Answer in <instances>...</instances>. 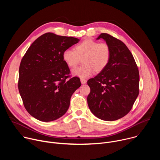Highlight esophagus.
Instances as JSON below:
<instances>
[{
  "label": "esophagus",
  "mask_w": 160,
  "mask_h": 160,
  "mask_svg": "<svg viewBox=\"0 0 160 160\" xmlns=\"http://www.w3.org/2000/svg\"><path fill=\"white\" fill-rule=\"evenodd\" d=\"M80 81H81V83L82 84H85L86 82H87V80L85 79V78H80Z\"/></svg>",
  "instance_id": "34e87169"
}]
</instances>
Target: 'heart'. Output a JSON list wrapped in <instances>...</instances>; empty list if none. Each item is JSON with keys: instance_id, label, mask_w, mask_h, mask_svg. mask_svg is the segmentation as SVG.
<instances>
[{"instance_id": "b5f03b06", "label": "heart", "mask_w": 160, "mask_h": 160, "mask_svg": "<svg viewBox=\"0 0 160 160\" xmlns=\"http://www.w3.org/2000/svg\"><path fill=\"white\" fill-rule=\"evenodd\" d=\"M111 50L108 43L99 42L92 38H87L77 44L74 50L66 49L62 52V59L70 68H75L81 62L83 64L72 73L74 75L85 78L94 72L100 73L109 63Z\"/></svg>"}]
</instances>
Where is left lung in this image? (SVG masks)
Here are the masks:
<instances>
[{"label":"left lung","mask_w":160,"mask_h":160,"mask_svg":"<svg viewBox=\"0 0 160 160\" xmlns=\"http://www.w3.org/2000/svg\"><path fill=\"white\" fill-rule=\"evenodd\" d=\"M111 48V56L106 69L87 81L90 110L101 120L115 121L132 108L139 93V72L130 50L120 40L101 33Z\"/></svg>","instance_id":"left-lung-1"}]
</instances>
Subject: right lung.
<instances>
[{"label":"right lung","mask_w":160,"mask_h":160,"mask_svg":"<svg viewBox=\"0 0 160 160\" xmlns=\"http://www.w3.org/2000/svg\"><path fill=\"white\" fill-rule=\"evenodd\" d=\"M79 40L50 32L44 33L32 43L22 57L18 89L25 109L35 118L54 121L69 108L72 95L81 82L77 77H70L62 52Z\"/></svg>","instance_id":"obj_1"}]
</instances>
